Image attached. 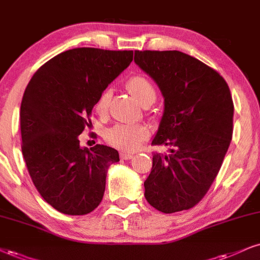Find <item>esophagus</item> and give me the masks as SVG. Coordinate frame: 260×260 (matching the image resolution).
I'll list each match as a JSON object with an SVG mask.
<instances>
[{
    "label": "esophagus",
    "mask_w": 260,
    "mask_h": 260,
    "mask_svg": "<svg viewBox=\"0 0 260 260\" xmlns=\"http://www.w3.org/2000/svg\"><path fill=\"white\" fill-rule=\"evenodd\" d=\"M133 154H131V153H120V158L123 159V160H129V159H131L133 158Z\"/></svg>",
    "instance_id": "obj_1"
}]
</instances>
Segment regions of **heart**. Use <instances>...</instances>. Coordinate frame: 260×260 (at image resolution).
Instances as JSON below:
<instances>
[{
    "mask_svg": "<svg viewBox=\"0 0 260 260\" xmlns=\"http://www.w3.org/2000/svg\"><path fill=\"white\" fill-rule=\"evenodd\" d=\"M126 89L135 98V100L142 106H149L155 101V88L146 77H131L126 83ZM110 99V89H106L101 92L95 104V110L98 113L104 114L107 111ZM149 130L145 125L120 123L113 125L106 131V140L114 148L124 150V152H133V150L139 148L143 141L147 140Z\"/></svg>",
    "mask_w": 260,
    "mask_h": 260,
    "instance_id": "b5f03b06",
    "label": "heart"
}]
</instances>
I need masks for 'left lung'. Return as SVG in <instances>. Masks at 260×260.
Wrapping results in <instances>:
<instances>
[{"instance_id":"8db88e82","label":"left lung","mask_w":260,"mask_h":260,"mask_svg":"<svg viewBox=\"0 0 260 260\" xmlns=\"http://www.w3.org/2000/svg\"><path fill=\"white\" fill-rule=\"evenodd\" d=\"M135 62L164 96L152 145L170 148L153 155L146 200L164 213L189 210L213 183L232 141L229 86L218 72L178 50H135Z\"/></svg>"}]
</instances>
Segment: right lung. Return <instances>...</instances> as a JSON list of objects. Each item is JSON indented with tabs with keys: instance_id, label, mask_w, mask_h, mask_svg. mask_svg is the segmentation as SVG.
<instances>
[{
	"instance_id": "right-lung-1",
	"label": "right lung",
	"mask_w": 260,
	"mask_h": 260,
	"mask_svg": "<svg viewBox=\"0 0 260 260\" xmlns=\"http://www.w3.org/2000/svg\"><path fill=\"white\" fill-rule=\"evenodd\" d=\"M133 50L75 48L35 72L20 106L21 150L41 197L59 212L90 213L101 203L114 148L79 146L99 96L133 61Z\"/></svg>"
}]
</instances>
